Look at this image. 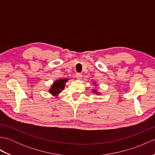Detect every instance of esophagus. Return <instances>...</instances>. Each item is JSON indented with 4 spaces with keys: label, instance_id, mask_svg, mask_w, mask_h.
<instances>
[{
    "label": "esophagus",
    "instance_id": "obj_1",
    "mask_svg": "<svg viewBox=\"0 0 155 155\" xmlns=\"http://www.w3.org/2000/svg\"><path fill=\"white\" fill-rule=\"evenodd\" d=\"M75 77L77 80H81L82 78V74L80 73H77L75 75Z\"/></svg>",
    "mask_w": 155,
    "mask_h": 155
}]
</instances>
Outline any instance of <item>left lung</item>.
Returning a JSON list of instances; mask_svg holds the SVG:
<instances>
[{"label":"left lung","mask_w":155,"mask_h":155,"mask_svg":"<svg viewBox=\"0 0 155 155\" xmlns=\"http://www.w3.org/2000/svg\"><path fill=\"white\" fill-rule=\"evenodd\" d=\"M94 84V85H96V86H97V84ZM93 92L94 93L97 94V95H99V94H100V93H99V92H97V90H95V89H93Z\"/></svg>","instance_id":"1"}]
</instances>
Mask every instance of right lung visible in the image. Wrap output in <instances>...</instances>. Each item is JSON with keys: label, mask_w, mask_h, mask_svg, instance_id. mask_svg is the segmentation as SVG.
Masks as SVG:
<instances>
[{"label": "right lung", "mask_w": 155, "mask_h": 155, "mask_svg": "<svg viewBox=\"0 0 155 155\" xmlns=\"http://www.w3.org/2000/svg\"><path fill=\"white\" fill-rule=\"evenodd\" d=\"M68 80V78H61L55 81L49 89V93L53 96L57 97L58 94H60L64 90L65 84L67 83Z\"/></svg>", "instance_id": "obj_1"}]
</instances>
